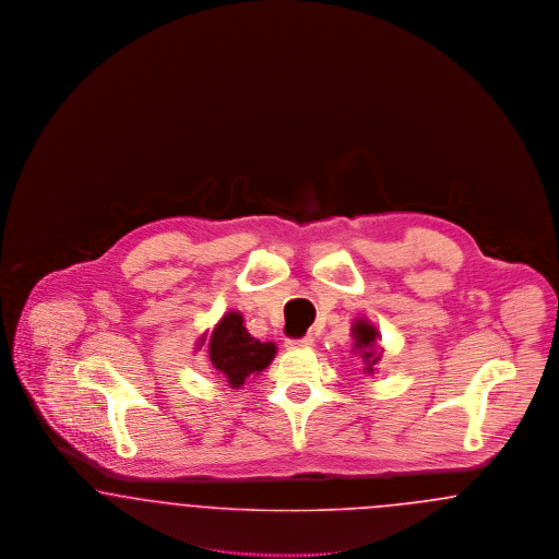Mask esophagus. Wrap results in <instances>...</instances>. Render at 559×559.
Instances as JSON below:
<instances>
[{
    "mask_svg": "<svg viewBox=\"0 0 559 559\" xmlns=\"http://www.w3.org/2000/svg\"><path fill=\"white\" fill-rule=\"evenodd\" d=\"M312 344H314L312 335H306V337H301V340H287V342H285V346L289 347V349H295V347H310Z\"/></svg>",
    "mask_w": 559,
    "mask_h": 559,
    "instance_id": "1",
    "label": "esophagus"
}]
</instances>
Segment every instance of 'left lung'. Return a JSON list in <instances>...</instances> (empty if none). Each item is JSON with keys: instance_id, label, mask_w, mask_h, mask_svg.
<instances>
[{"instance_id": "left-lung-1", "label": "left lung", "mask_w": 559, "mask_h": 559, "mask_svg": "<svg viewBox=\"0 0 559 559\" xmlns=\"http://www.w3.org/2000/svg\"><path fill=\"white\" fill-rule=\"evenodd\" d=\"M349 337H352V354H358V358L362 360V369L360 372L367 377H371L377 372V365L383 356V347L379 346L381 342V333L379 329L372 324L371 320L354 319L349 326Z\"/></svg>"}]
</instances>
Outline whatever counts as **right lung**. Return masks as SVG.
Wrapping results in <instances>:
<instances>
[{
  "label": "right lung",
  "instance_id": "right-lung-1",
  "mask_svg": "<svg viewBox=\"0 0 559 559\" xmlns=\"http://www.w3.org/2000/svg\"><path fill=\"white\" fill-rule=\"evenodd\" d=\"M205 342H210L213 369L233 390L242 388L249 377L255 379L276 356V344L251 337L245 329L242 314L237 310H230L217 320L212 333L205 331L199 335L194 349H201Z\"/></svg>",
  "mask_w": 559,
  "mask_h": 559
}]
</instances>
